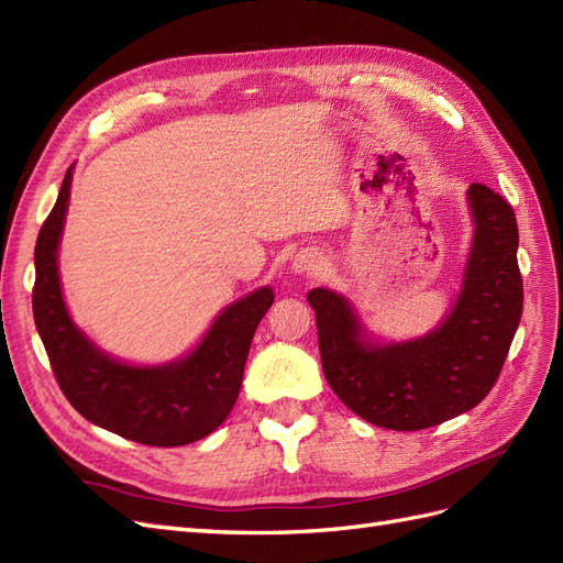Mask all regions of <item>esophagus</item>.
Masks as SVG:
<instances>
[{"label": "esophagus", "mask_w": 563, "mask_h": 563, "mask_svg": "<svg viewBox=\"0 0 563 563\" xmlns=\"http://www.w3.org/2000/svg\"><path fill=\"white\" fill-rule=\"evenodd\" d=\"M321 266H323V262L316 252H299L292 258V271L301 273V276H319Z\"/></svg>", "instance_id": "34e87169"}]
</instances>
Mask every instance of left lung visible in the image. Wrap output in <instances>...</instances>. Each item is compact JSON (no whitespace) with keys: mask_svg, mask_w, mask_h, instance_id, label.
I'll use <instances>...</instances> for the list:
<instances>
[{"mask_svg":"<svg viewBox=\"0 0 563 563\" xmlns=\"http://www.w3.org/2000/svg\"><path fill=\"white\" fill-rule=\"evenodd\" d=\"M473 242L450 316L409 342L373 344L350 301L316 287L321 364L333 393L364 421L423 430L478 407L493 390L523 313L518 225L511 205L483 183L466 192Z\"/></svg>","mask_w":563,"mask_h":563,"instance_id":"obj_1","label":"left lung"}]
</instances>
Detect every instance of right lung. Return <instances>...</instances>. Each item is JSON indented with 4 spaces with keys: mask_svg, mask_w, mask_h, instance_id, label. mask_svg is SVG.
<instances>
[{
    "mask_svg": "<svg viewBox=\"0 0 563 563\" xmlns=\"http://www.w3.org/2000/svg\"><path fill=\"white\" fill-rule=\"evenodd\" d=\"M70 178L42 223L35 244L33 316L62 393L90 423L150 446H180L207 438L235 407L256 325L273 305L258 287L225 307L197 347L164 366H131L104 354L70 321L59 283V242Z\"/></svg>",
    "mask_w": 563,
    "mask_h": 563,
    "instance_id": "1",
    "label": "right lung"
}]
</instances>
